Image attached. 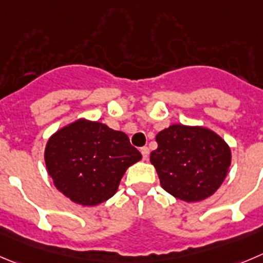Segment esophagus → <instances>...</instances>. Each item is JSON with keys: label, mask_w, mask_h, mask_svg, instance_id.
I'll list each match as a JSON object with an SVG mask.
<instances>
[{"label": "esophagus", "mask_w": 263, "mask_h": 263, "mask_svg": "<svg viewBox=\"0 0 263 263\" xmlns=\"http://www.w3.org/2000/svg\"><path fill=\"white\" fill-rule=\"evenodd\" d=\"M141 154H142V157H143V160H147V159H148L149 149L147 148V147H142V148H141Z\"/></svg>", "instance_id": "1"}]
</instances>
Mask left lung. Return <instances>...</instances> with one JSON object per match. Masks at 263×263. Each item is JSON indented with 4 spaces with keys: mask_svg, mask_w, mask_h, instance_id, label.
<instances>
[{
    "mask_svg": "<svg viewBox=\"0 0 263 263\" xmlns=\"http://www.w3.org/2000/svg\"><path fill=\"white\" fill-rule=\"evenodd\" d=\"M149 160L162 189L186 202L212 196L231 165L229 144L204 126L171 125L156 136Z\"/></svg>",
    "mask_w": 263,
    "mask_h": 263,
    "instance_id": "obj_1",
    "label": "left lung"
}]
</instances>
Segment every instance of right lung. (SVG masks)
Returning <instances> with one entry per match:
<instances>
[{
    "label": "right lung",
    "instance_id": "obj_1",
    "mask_svg": "<svg viewBox=\"0 0 263 263\" xmlns=\"http://www.w3.org/2000/svg\"><path fill=\"white\" fill-rule=\"evenodd\" d=\"M141 159L126 134L86 119L59 129L45 147V164L54 186L85 206L114 196L127 167Z\"/></svg>",
    "mask_w": 263,
    "mask_h": 263
}]
</instances>
